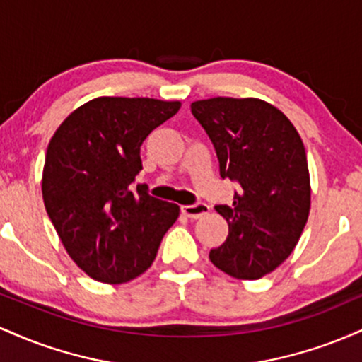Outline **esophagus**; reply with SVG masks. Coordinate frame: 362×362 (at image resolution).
Wrapping results in <instances>:
<instances>
[{
    "label": "esophagus",
    "instance_id": "obj_1",
    "mask_svg": "<svg viewBox=\"0 0 362 362\" xmlns=\"http://www.w3.org/2000/svg\"><path fill=\"white\" fill-rule=\"evenodd\" d=\"M211 207L204 204V202H197V204H189V206H182L180 211L182 214L187 216V218L190 219H199L202 218V216H206L207 213H209Z\"/></svg>",
    "mask_w": 362,
    "mask_h": 362
}]
</instances>
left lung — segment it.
<instances>
[{"mask_svg": "<svg viewBox=\"0 0 362 362\" xmlns=\"http://www.w3.org/2000/svg\"><path fill=\"white\" fill-rule=\"evenodd\" d=\"M190 110L213 143L219 175L238 185L233 206L214 207L228 236L209 259L236 279H260L288 259L308 221L303 141L281 110L257 98L216 97Z\"/></svg>", "mask_w": 362, "mask_h": 362, "instance_id": "1", "label": "left lung"}]
</instances>
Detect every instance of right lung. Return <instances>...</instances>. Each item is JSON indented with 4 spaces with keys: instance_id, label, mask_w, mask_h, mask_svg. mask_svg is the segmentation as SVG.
I'll use <instances>...</instances> for the list:
<instances>
[{
    "instance_id": "1",
    "label": "right lung",
    "mask_w": 362,
    "mask_h": 362,
    "mask_svg": "<svg viewBox=\"0 0 362 362\" xmlns=\"http://www.w3.org/2000/svg\"><path fill=\"white\" fill-rule=\"evenodd\" d=\"M180 109L155 98L100 97L74 110L45 155V211L69 257L95 281L120 284L155 260L178 206L136 182L141 146Z\"/></svg>"
}]
</instances>
